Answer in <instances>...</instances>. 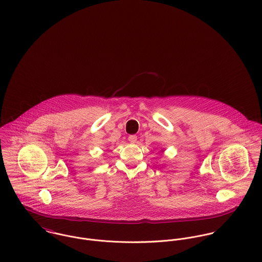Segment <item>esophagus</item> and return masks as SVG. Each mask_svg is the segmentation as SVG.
Here are the masks:
<instances>
[{
    "mask_svg": "<svg viewBox=\"0 0 262 262\" xmlns=\"http://www.w3.org/2000/svg\"><path fill=\"white\" fill-rule=\"evenodd\" d=\"M128 140L131 142V143H135L137 141V136L136 135H130L128 137Z\"/></svg>",
    "mask_w": 262,
    "mask_h": 262,
    "instance_id": "obj_1",
    "label": "esophagus"
}]
</instances>
